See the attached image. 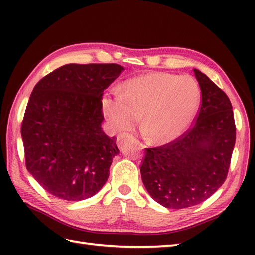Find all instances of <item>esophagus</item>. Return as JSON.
<instances>
[{
  "label": "esophagus",
  "instance_id": "esophagus-1",
  "mask_svg": "<svg viewBox=\"0 0 255 255\" xmlns=\"http://www.w3.org/2000/svg\"><path fill=\"white\" fill-rule=\"evenodd\" d=\"M130 137H131V134H129V133H121V134H118V136H117V143H121L123 140L127 139V138H130Z\"/></svg>",
  "mask_w": 255,
  "mask_h": 255
}]
</instances>
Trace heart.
Here are the masks:
<instances>
[{
	"label": "heart",
	"mask_w": 255,
	"mask_h": 255,
	"mask_svg": "<svg viewBox=\"0 0 255 255\" xmlns=\"http://www.w3.org/2000/svg\"><path fill=\"white\" fill-rule=\"evenodd\" d=\"M119 93H106L102 108L114 131L132 129L142 115L151 142L169 143L181 137L196 116L200 90L188 75L151 72L127 80Z\"/></svg>",
	"instance_id": "obj_1"
}]
</instances>
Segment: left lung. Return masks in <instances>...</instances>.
<instances>
[{"instance_id": "1", "label": "left lung", "mask_w": 255, "mask_h": 255, "mask_svg": "<svg viewBox=\"0 0 255 255\" xmlns=\"http://www.w3.org/2000/svg\"><path fill=\"white\" fill-rule=\"evenodd\" d=\"M202 105L194 126L175 141L145 149L140 172L150 196L171 209L205 202L226 181L236 143L229 97L207 75L194 69Z\"/></svg>"}]
</instances>
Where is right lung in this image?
Masks as SVG:
<instances>
[{
  "label": "right lung",
  "mask_w": 255,
  "mask_h": 255,
  "mask_svg": "<svg viewBox=\"0 0 255 255\" xmlns=\"http://www.w3.org/2000/svg\"><path fill=\"white\" fill-rule=\"evenodd\" d=\"M124 68L116 63H70L47 74L32 90L23 123L26 167L48 193L70 202L104 186L116 138L103 131V92Z\"/></svg>",
  "instance_id": "obj_1"
}]
</instances>
